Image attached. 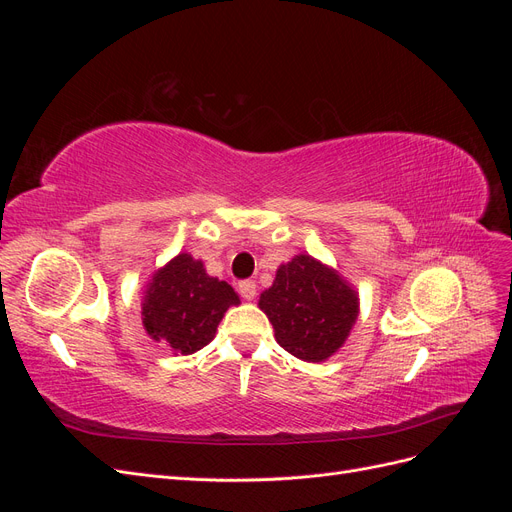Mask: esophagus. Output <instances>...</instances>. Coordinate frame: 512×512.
Masks as SVG:
<instances>
[{
	"mask_svg": "<svg viewBox=\"0 0 512 512\" xmlns=\"http://www.w3.org/2000/svg\"><path fill=\"white\" fill-rule=\"evenodd\" d=\"M239 292L245 301H252L256 297V282L254 280H243L239 282Z\"/></svg>",
	"mask_w": 512,
	"mask_h": 512,
	"instance_id": "1",
	"label": "esophagus"
}]
</instances>
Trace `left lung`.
Listing matches in <instances>:
<instances>
[{
  "instance_id": "8db88e82",
  "label": "left lung",
  "mask_w": 512,
  "mask_h": 512,
  "mask_svg": "<svg viewBox=\"0 0 512 512\" xmlns=\"http://www.w3.org/2000/svg\"><path fill=\"white\" fill-rule=\"evenodd\" d=\"M260 309L275 329V339L301 361L320 363L342 348L359 316L354 290L312 256H297L275 273L260 294Z\"/></svg>"
}]
</instances>
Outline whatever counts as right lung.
Here are the masks:
<instances>
[{
  "label": "right lung",
  "instance_id": "add662e5",
  "mask_svg": "<svg viewBox=\"0 0 512 512\" xmlns=\"http://www.w3.org/2000/svg\"><path fill=\"white\" fill-rule=\"evenodd\" d=\"M237 303L232 286L209 277L200 260L179 254L149 282L143 324L175 354H192L211 342L224 312Z\"/></svg>",
  "mask_w": 512,
  "mask_h": 512
}]
</instances>
